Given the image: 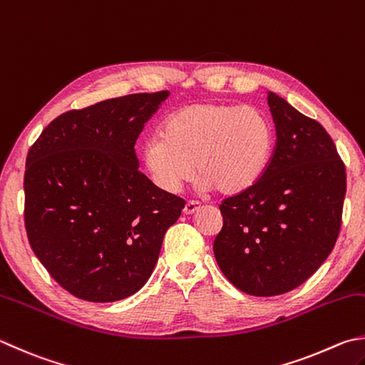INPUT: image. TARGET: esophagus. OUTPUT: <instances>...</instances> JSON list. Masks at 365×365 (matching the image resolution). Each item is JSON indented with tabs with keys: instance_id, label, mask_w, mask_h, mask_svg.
<instances>
[{
	"instance_id": "obj_1",
	"label": "esophagus",
	"mask_w": 365,
	"mask_h": 365,
	"mask_svg": "<svg viewBox=\"0 0 365 365\" xmlns=\"http://www.w3.org/2000/svg\"><path fill=\"white\" fill-rule=\"evenodd\" d=\"M198 210H200V206H198L197 203L187 202V203H185V206H184L182 212H184L185 216H192V215H195V212H198Z\"/></svg>"
}]
</instances>
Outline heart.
<instances>
[{"mask_svg":"<svg viewBox=\"0 0 365 365\" xmlns=\"http://www.w3.org/2000/svg\"><path fill=\"white\" fill-rule=\"evenodd\" d=\"M273 149V127L257 108L203 101L170 114L162 135L143 141L140 155L163 194H176L195 167L200 190L232 197L262 180Z\"/></svg>","mask_w":365,"mask_h":365,"instance_id":"b5f03b06","label":"heart"}]
</instances>
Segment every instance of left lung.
Returning <instances> with one entry per match:
<instances>
[{
	"label": "left lung",
	"mask_w": 365,
	"mask_h": 365,
	"mask_svg": "<svg viewBox=\"0 0 365 365\" xmlns=\"http://www.w3.org/2000/svg\"><path fill=\"white\" fill-rule=\"evenodd\" d=\"M277 128L270 165L252 189L219 206L222 230L212 245L230 283L250 295L289 292L332 252L341 225L346 173L331 136L268 92Z\"/></svg>",
	"instance_id": "1"
}]
</instances>
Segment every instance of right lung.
<instances>
[{
    "mask_svg": "<svg viewBox=\"0 0 365 365\" xmlns=\"http://www.w3.org/2000/svg\"><path fill=\"white\" fill-rule=\"evenodd\" d=\"M170 92L133 93L58 115L34 141L24 178L33 252L74 297L138 292L185 202L144 176L135 143Z\"/></svg>",
    "mask_w": 365,
    "mask_h": 365,
    "instance_id": "add662e5",
    "label": "right lung"
}]
</instances>
